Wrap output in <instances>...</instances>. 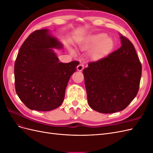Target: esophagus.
<instances>
[{
	"label": "esophagus",
	"mask_w": 153,
	"mask_h": 153,
	"mask_svg": "<svg viewBox=\"0 0 153 153\" xmlns=\"http://www.w3.org/2000/svg\"><path fill=\"white\" fill-rule=\"evenodd\" d=\"M84 63H80L79 65H78L77 66V68H76L77 70L79 71H82L83 69H84Z\"/></svg>",
	"instance_id": "obj_1"
}]
</instances>
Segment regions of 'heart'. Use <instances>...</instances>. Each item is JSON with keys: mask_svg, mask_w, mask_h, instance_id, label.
I'll use <instances>...</instances> for the list:
<instances>
[{"mask_svg": "<svg viewBox=\"0 0 153 153\" xmlns=\"http://www.w3.org/2000/svg\"><path fill=\"white\" fill-rule=\"evenodd\" d=\"M79 47L82 50H87L90 48L89 57L94 60H98L107 55L114 47L112 39L107 37L105 33H98L87 36L80 41ZM72 53H75L71 50Z\"/></svg>", "mask_w": 153, "mask_h": 153, "instance_id": "obj_1", "label": "heart"}]
</instances>
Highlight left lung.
<instances>
[{"label": "left lung", "mask_w": 153, "mask_h": 153, "mask_svg": "<svg viewBox=\"0 0 153 153\" xmlns=\"http://www.w3.org/2000/svg\"><path fill=\"white\" fill-rule=\"evenodd\" d=\"M121 47L83 70L90 107L103 114L123 110L135 98L142 65L131 42L120 34Z\"/></svg>", "instance_id": "1"}]
</instances>
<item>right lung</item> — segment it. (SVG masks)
<instances>
[{
  "label": "right lung",
  "instance_id": "1",
  "mask_svg": "<svg viewBox=\"0 0 153 153\" xmlns=\"http://www.w3.org/2000/svg\"><path fill=\"white\" fill-rule=\"evenodd\" d=\"M62 48L48 29L32 32L21 46L15 63V84L27 108L50 111L62 103L69 78L79 64L60 62L53 48Z\"/></svg>",
  "mask_w": 153,
  "mask_h": 153
}]
</instances>
